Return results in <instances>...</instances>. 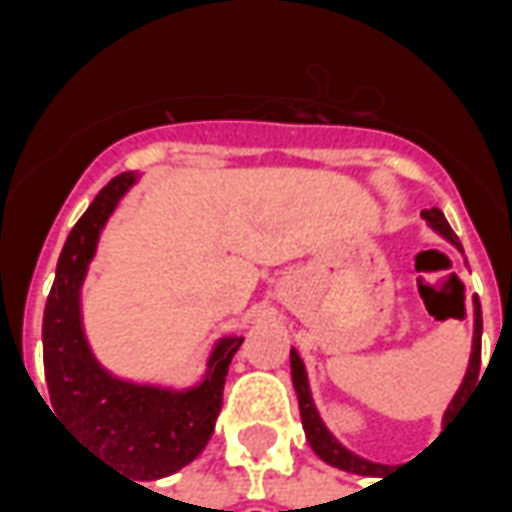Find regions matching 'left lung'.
<instances>
[{"instance_id":"8db88e82","label":"left lung","mask_w":512,"mask_h":512,"mask_svg":"<svg viewBox=\"0 0 512 512\" xmlns=\"http://www.w3.org/2000/svg\"><path fill=\"white\" fill-rule=\"evenodd\" d=\"M422 216L428 219L436 230H439L444 238H450L452 244L461 249V241H458V235L452 233V227L444 219V213L439 208H425ZM463 252V249H461ZM480 334H483V312H480V299L474 296V351H472V362H469V373L463 378L461 389H458V395L452 400V406L447 408V417L450 419L452 408L458 406V400L466 392V386H472L480 376ZM290 376H293V386H296V395H299V411H301V425H304V433H307V441H310V447L315 450L318 458H323L326 463H332L337 469H345V472H354V474H376L378 469H384V466H378V463H370L365 458H359L354 452H348L343 444H337V441L329 436V430L323 428V422L318 419V411L312 406V397H310V386H307V373H304V365H301V359L296 351H290Z\"/></svg>"}]
</instances>
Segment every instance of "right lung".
<instances>
[{
	"instance_id": "obj_1",
	"label": "right lung",
	"mask_w": 512,
	"mask_h": 512,
	"mask_svg": "<svg viewBox=\"0 0 512 512\" xmlns=\"http://www.w3.org/2000/svg\"><path fill=\"white\" fill-rule=\"evenodd\" d=\"M131 183V172L115 175L65 238L43 310V367L57 417L120 472L134 480H156L183 469L205 450L222 411L227 367L244 337L219 343L211 373L189 392L123 384L98 367L84 343L79 288L98 233Z\"/></svg>"
}]
</instances>
